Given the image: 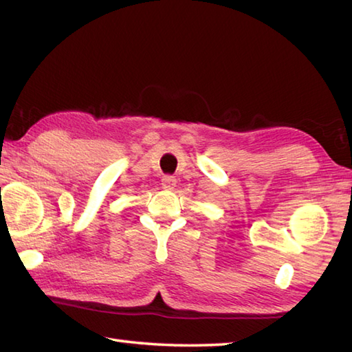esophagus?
I'll use <instances>...</instances> for the list:
<instances>
[{"label":"esophagus","instance_id":"1","mask_svg":"<svg viewBox=\"0 0 352 352\" xmlns=\"http://www.w3.org/2000/svg\"><path fill=\"white\" fill-rule=\"evenodd\" d=\"M175 184H177V180H175L174 177L166 175V177H163V178H162V186H163V189L170 190V189H174V188H175Z\"/></svg>","mask_w":352,"mask_h":352}]
</instances>
